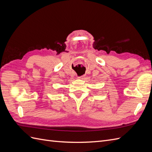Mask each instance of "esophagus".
Wrapping results in <instances>:
<instances>
[{
	"mask_svg": "<svg viewBox=\"0 0 152 152\" xmlns=\"http://www.w3.org/2000/svg\"><path fill=\"white\" fill-rule=\"evenodd\" d=\"M79 78H80V77H79Z\"/></svg>",
	"mask_w": 152,
	"mask_h": 152,
	"instance_id": "1",
	"label": "esophagus"
}]
</instances>
